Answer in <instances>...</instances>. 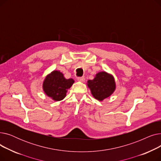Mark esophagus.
<instances>
[{
  "label": "esophagus",
  "instance_id": "obj_1",
  "mask_svg": "<svg viewBox=\"0 0 161 161\" xmlns=\"http://www.w3.org/2000/svg\"><path fill=\"white\" fill-rule=\"evenodd\" d=\"M78 80L80 81H81V82H84L86 80V78H85V77H84V76H82V77H78Z\"/></svg>",
  "mask_w": 161,
  "mask_h": 161
}]
</instances>
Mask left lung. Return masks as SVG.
<instances>
[{
    "label": "left lung",
    "mask_w": 161,
    "mask_h": 161,
    "mask_svg": "<svg viewBox=\"0 0 161 161\" xmlns=\"http://www.w3.org/2000/svg\"><path fill=\"white\" fill-rule=\"evenodd\" d=\"M87 83L92 95L100 101L110 96L115 89L114 77L105 72L98 73L94 80H89Z\"/></svg>",
    "instance_id": "left-lung-1"
}]
</instances>
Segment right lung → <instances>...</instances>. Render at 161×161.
Returning a JSON list of instances; mask_svg holds the SVG:
<instances>
[{
    "label": "right lung",
    "mask_w": 161,
    "mask_h": 161,
    "mask_svg": "<svg viewBox=\"0 0 161 161\" xmlns=\"http://www.w3.org/2000/svg\"><path fill=\"white\" fill-rule=\"evenodd\" d=\"M74 82L72 78L66 79L59 71H53L46 78L43 89L48 97L59 101L66 97L67 90L70 88Z\"/></svg>",
    "instance_id": "add662e5"
}]
</instances>
